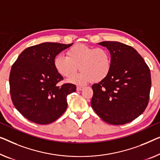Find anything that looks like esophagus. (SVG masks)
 <instances>
[{
	"label": "esophagus",
	"mask_w": 160,
	"mask_h": 160,
	"mask_svg": "<svg viewBox=\"0 0 160 160\" xmlns=\"http://www.w3.org/2000/svg\"><path fill=\"white\" fill-rule=\"evenodd\" d=\"M83 88H84V87H82V86H78L77 87V90H78V91H80V90H82Z\"/></svg>",
	"instance_id": "obj_1"
}]
</instances>
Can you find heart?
<instances>
[{
    "mask_svg": "<svg viewBox=\"0 0 160 160\" xmlns=\"http://www.w3.org/2000/svg\"><path fill=\"white\" fill-rule=\"evenodd\" d=\"M54 65L58 73L65 78L74 74L80 66L82 72L69 79L72 82H99L110 75L112 57L110 52L106 48L76 44L67 51V56H57Z\"/></svg>",
    "mask_w": 160,
    "mask_h": 160,
    "instance_id": "b5f03b06",
    "label": "heart"
}]
</instances>
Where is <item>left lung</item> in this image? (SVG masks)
<instances>
[{
    "label": "left lung",
    "instance_id": "8db88e82",
    "mask_svg": "<svg viewBox=\"0 0 160 160\" xmlns=\"http://www.w3.org/2000/svg\"><path fill=\"white\" fill-rule=\"evenodd\" d=\"M111 54L112 70L107 78L92 85L91 106L105 122L122 125L145 111L151 89V73L132 47L118 42L98 43Z\"/></svg>",
    "mask_w": 160,
    "mask_h": 160
}]
</instances>
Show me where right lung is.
<instances>
[{
    "label": "right lung",
    "instance_id": "obj_1",
    "mask_svg": "<svg viewBox=\"0 0 160 160\" xmlns=\"http://www.w3.org/2000/svg\"><path fill=\"white\" fill-rule=\"evenodd\" d=\"M73 44V43H72ZM72 44L44 42L27 48L11 67L9 76L12 102L21 115L38 124H49L62 115L67 96L75 92L72 83L59 82L55 57Z\"/></svg>",
    "mask_w": 160,
    "mask_h": 160
}]
</instances>
